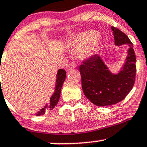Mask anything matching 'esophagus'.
Returning <instances> with one entry per match:
<instances>
[{
	"label": "esophagus",
	"instance_id": "obj_1",
	"mask_svg": "<svg viewBox=\"0 0 147 147\" xmlns=\"http://www.w3.org/2000/svg\"><path fill=\"white\" fill-rule=\"evenodd\" d=\"M77 65L75 63H70L68 64L67 66H66V70L67 71H70L71 70H72V69L75 68L76 67Z\"/></svg>",
	"mask_w": 147,
	"mask_h": 147
}]
</instances>
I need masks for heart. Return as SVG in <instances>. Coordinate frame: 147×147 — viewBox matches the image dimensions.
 Wrapping results in <instances>:
<instances>
[{"label":"heart","instance_id":"heart-1","mask_svg":"<svg viewBox=\"0 0 147 147\" xmlns=\"http://www.w3.org/2000/svg\"><path fill=\"white\" fill-rule=\"evenodd\" d=\"M99 38V35L96 31L90 30L86 33H82L73 38L69 42V47L72 49H84V48L91 47L97 42ZM86 55L89 56L91 54V51L87 49L86 51Z\"/></svg>","mask_w":147,"mask_h":147}]
</instances>
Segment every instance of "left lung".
<instances>
[{
  "instance_id": "obj_1",
  "label": "left lung",
  "mask_w": 147,
  "mask_h": 147,
  "mask_svg": "<svg viewBox=\"0 0 147 147\" xmlns=\"http://www.w3.org/2000/svg\"><path fill=\"white\" fill-rule=\"evenodd\" d=\"M112 30L116 45L129 46L122 70L118 74L112 73L98 54L86 59L80 66L84 93L93 104L100 107L112 105L123 100L135 81L136 57L133 43L121 30L114 26Z\"/></svg>"
}]
</instances>
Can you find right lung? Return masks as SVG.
<instances>
[{
    "instance_id": "right-lung-1",
    "label": "right lung",
    "mask_w": 147,
    "mask_h": 147,
    "mask_svg": "<svg viewBox=\"0 0 147 147\" xmlns=\"http://www.w3.org/2000/svg\"><path fill=\"white\" fill-rule=\"evenodd\" d=\"M66 76V72L63 69H59L58 71L57 74H56V87L55 90H54V93L51 96L49 104H47L45 107L41 109L38 113H36L37 116L43 115L45 114L47 109H50L51 110L54 109V107L57 105L58 102L61 96V88H62L63 84L65 82Z\"/></svg>"
}]
</instances>
